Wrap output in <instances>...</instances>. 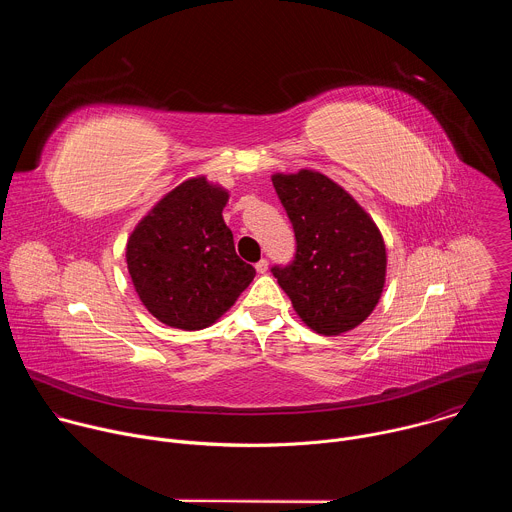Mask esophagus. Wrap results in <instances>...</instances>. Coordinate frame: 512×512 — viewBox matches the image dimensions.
Wrapping results in <instances>:
<instances>
[{"label":"esophagus","mask_w":512,"mask_h":512,"mask_svg":"<svg viewBox=\"0 0 512 512\" xmlns=\"http://www.w3.org/2000/svg\"><path fill=\"white\" fill-rule=\"evenodd\" d=\"M255 269H257V273H267V269H269L267 259H261L259 263H255Z\"/></svg>","instance_id":"obj_1"}]
</instances>
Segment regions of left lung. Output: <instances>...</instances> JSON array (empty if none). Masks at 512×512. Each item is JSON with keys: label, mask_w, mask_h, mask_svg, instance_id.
Listing matches in <instances>:
<instances>
[{"label": "left lung", "mask_w": 512, "mask_h": 512, "mask_svg": "<svg viewBox=\"0 0 512 512\" xmlns=\"http://www.w3.org/2000/svg\"><path fill=\"white\" fill-rule=\"evenodd\" d=\"M273 188L296 235V255L271 273L306 326L336 336L367 320L385 285L383 237L358 202L312 170L275 174Z\"/></svg>", "instance_id": "left-lung-1"}]
</instances>
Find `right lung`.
<instances>
[{
	"label": "right lung",
	"instance_id": "obj_1",
	"mask_svg": "<svg viewBox=\"0 0 512 512\" xmlns=\"http://www.w3.org/2000/svg\"><path fill=\"white\" fill-rule=\"evenodd\" d=\"M229 194L192 178L168 192L127 241V269L152 316L172 328L202 330L221 318L253 281L223 221Z\"/></svg>",
	"mask_w": 512,
	"mask_h": 512
}]
</instances>
